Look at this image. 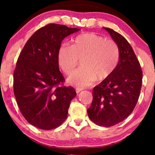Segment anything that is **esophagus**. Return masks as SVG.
<instances>
[{
	"mask_svg": "<svg viewBox=\"0 0 155 155\" xmlns=\"http://www.w3.org/2000/svg\"><path fill=\"white\" fill-rule=\"evenodd\" d=\"M81 90H83V88H81V87H76V93H79L80 91H81Z\"/></svg>",
	"mask_w": 155,
	"mask_h": 155,
	"instance_id": "34e87169",
	"label": "esophagus"
}]
</instances>
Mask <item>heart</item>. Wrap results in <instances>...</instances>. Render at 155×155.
<instances>
[{"label": "heart", "instance_id": "1", "mask_svg": "<svg viewBox=\"0 0 155 155\" xmlns=\"http://www.w3.org/2000/svg\"><path fill=\"white\" fill-rule=\"evenodd\" d=\"M81 59L82 67L68 79L79 87L88 86L95 79H106L119 63L120 50L116 42L94 33L78 35L71 45L63 44L58 49V64L66 75L75 70Z\"/></svg>", "mask_w": 155, "mask_h": 155}]
</instances>
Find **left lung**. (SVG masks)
Segmentation results:
<instances>
[{
  "instance_id": "1",
  "label": "left lung",
  "mask_w": 155,
  "mask_h": 155,
  "mask_svg": "<svg viewBox=\"0 0 155 155\" xmlns=\"http://www.w3.org/2000/svg\"><path fill=\"white\" fill-rule=\"evenodd\" d=\"M104 29L118 46L120 60L114 71L93 88L87 114L94 123L108 127L120 123L133 112L141 89L142 70L125 38L111 28Z\"/></svg>"
}]
</instances>
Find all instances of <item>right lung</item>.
Instances as JSON below:
<instances>
[{
	"label": "right lung",
	"mask_w": 155,
	"mask_h": 155,
	"mask_svg": "<svg viewBox=\"0 0 155 155\" xmlns=\"http://www.w3.org/2000/svg\"><path fill=\"white\" fill-rule=\"evenodd\" d=\"M77 28L50 23L39 28L23 47L14 71V93L19 110L32 125L41 130L59 127L76 95L63 84L58 51L65 37Z\"/></svg>",
	"instance_id": "add662e5"
}]
</instances>
